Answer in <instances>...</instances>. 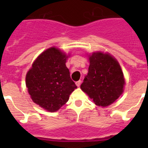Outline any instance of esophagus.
<instances>
[{
    "mask_svg": "<svg viewBox=\"0 0 148 148\" xmlns=\"http://www.w3.org/2000/svg\"><path fill=\"white\" fill-rule=\"evenodd\" d=\"M81 83H82V81H81V80H79V81H78V82H75L77 87H79V86L81 85Z\"/></svg>",
    "mask_w": 148,
    "mask_h": 148,
    "instance_id": "esophagus-1",
    "label": "esophagus"
}]
</instances>
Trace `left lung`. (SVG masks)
Listing matches in <instances>:
<instances>
[{
    "mask_svg": "<svg viewBox=\"0 0 148 148\" xmlns=\"http://www.w3.org/2000/svg\"><path fill=\"white\" fill-rule=\"evenodd\" d=\"M88 73L81 89L96 105L107 107L113 103L124 91L125 84L122 70L117 60L102 52L89 56Z\"/></svg>",
    "mask_w": 148,
    "mask_h": 148,
    "instance_id": "obj_1",
    "label": "left lung"
}]
</instances>
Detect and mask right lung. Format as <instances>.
<instances>
[{
    "label": "right lung",
    "mask_w": 148,
    "mask_h": 148,
    "mask_svg": "<svg viewBox=\"0 0 148 148\" xmlns=\"http://www.w3.org/2000/svg\"><path fill=\"white\" fill-rule=\"evenodd\" d=\"M67 58L58 48H49L38 56L26 75L33 102L49 112L58 110L77 88L66 66Z\"/></svg>",
    "instance_id": "add662e5"
}]
</instances>
